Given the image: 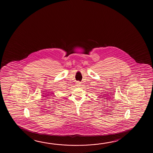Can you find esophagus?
I'll return each mask as SVG.
<instances>
[{
	"instance_id": "obj_1",
	"label": "esophagus",
	"mask_w": 153,
	"mask_h": 153,
	"mask_svg": "<svg viewBox=\"0 0 153 153\" xmlns=\"http://www.w3.org/2000/svg\"><path fill=\"white\" fill-rule=\"evenodd\" d=\"M76 84V86L78 87V86H80V85L81 84H80V82H77Z\"/></svg>"
}]
</instances>
